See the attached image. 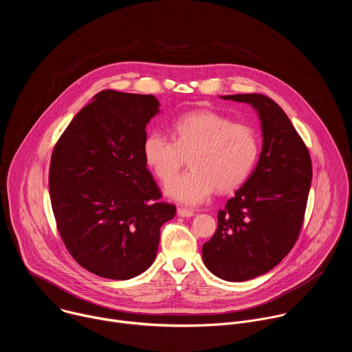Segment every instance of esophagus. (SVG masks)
<instances>
[{
	"mask_svg": "<svg viewBox=\"0 0 352 352\" xmlns=\"http://www.w3.org/2000/svg\"><path fill=\"white\" fill-rule=\"evenodd\" d=\"M177 214H178L179 217H192V216L195 214V212H193V210H190V209L178 208V210H177Z\"/></svg>",
	"mask_w": 352,
	"mask_h": 352,
	"instance_id": "1",
	"label": "esophagus"
}]
</instances>
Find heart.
Wrapping results in <instances>:
<instances>
[{
  "label": "heart",
  "instance_id": "1",
  "mask_svg": "<svg viewBox=\"0 0 352 352\" xmlns=\"http://www.w3.org/2000/svg\"><path fill=\"white\" fill-rule=\"evenodd\" d=\"M174 139L160 131L147 133L143 159L155 175L167 182L190 156L191 170L166 186L167 195L185 205H200L217 188H238L252 171L259 140L254 128L231 122L214 111L200 110L181 116L173 124Z\"/></svg>",
  "mask_w": 352,
  "mask_h": 352
}]
</instances>
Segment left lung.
I'll list each match as a JSON object with an SVG mask.
<instances>
[{"instance_id":"1","label":"left lung","mask_w":352,"mask_h":352,"mask_svg":"<svg viewBox=\"0 0 352 352\" xmlns=\"http://www.w3.org/2000/svg\"><path fill=\"white\" fill-rule=\"evenodd\" d=\"M252 106L263 147L255 171L219 212L217 230L204 243L206 267L227 281H246L277 266L295 245L312 181L307 144L283 109L265 94L221 96Z\"/></svg>"}]
</instances>
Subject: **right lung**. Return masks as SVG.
<instances>
[{"label": "right lung", "instance_id": "1", "mask_svg": "<svg viewBox=\"0 0 352 352\" xmlns=\"http://www.w3.org/2000/svg\"><path fill=\"white\" fill-rule=\"evenodd\" d=\"M159 106L152 94L103 90L54 146L48 188L58 232L100 277L128 280L152 266L160 228L175 216L143 159L146 124Z\"/></svg>", "mask_w": 352, "mask_h": 352}]
</instances>
